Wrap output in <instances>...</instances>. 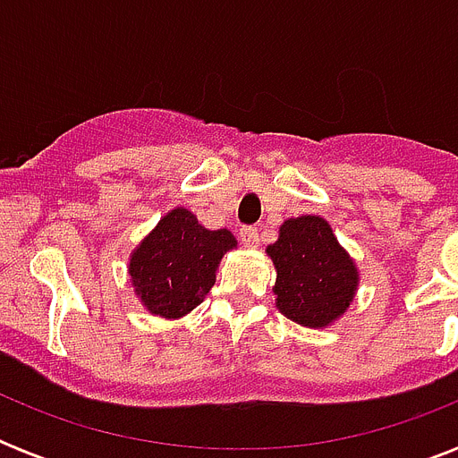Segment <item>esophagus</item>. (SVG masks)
<instances>
[{
    "label": "esophagus",
    "mask_w": 458,
    "mask_h": 458,
    "mask_svg": "<svg viewBox=\"0 0 458 458\" xmlns=\"http://www.w3.org/2000/svg\"><path fill=\"white\" fill-rule=\"evenodd\" d=\"M240 240H242L244 247H259V230L251 228V225H247V228L240 230Z\"/></svg>",
    "instance_id": "esophagus-1"
}]
</instances>
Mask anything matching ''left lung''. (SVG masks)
<instances>
[{"instance_id":"left-lung-1","label":"left lung","mask_w":458,"mask_h":458,"mask_svg":"<svg viewBox=\"0 0 458 458\" xmlns=\"http://www.w3.org/2000/svg\"><path fill=\"white\" fill-rule=\"evenodd\" d=\"M266 254L276 266V306L306 327H326L354 300L359 271L320 216L287 218Z\"/></svg>"}]
</instances>
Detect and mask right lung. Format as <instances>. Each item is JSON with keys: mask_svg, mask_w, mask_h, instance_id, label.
Returning <instances> with one entry per match:
<instances>
[{"mask_svg": "<svg viewBox=\"0 0 458 458\" xmlns=\"http://www.w3.org/2000/svg\"><path fill=\"white\" fill-rule=\"evenodd\" d=\"M235 247L230 230H207L192 211L175 207L131 254L135 294L154 316L182 318L204 301L223 254Z\"/></svg>", "mask_w": 458, "mask_h": 458, "instance_id": "obj_1", "label": "right lung"}]
</instances>
